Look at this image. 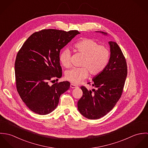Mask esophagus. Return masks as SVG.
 Returning <instances> with one entry per match:
<instances>
[{
    "label": "esophagus",
    "instance_id": "1",
    "mask_svg": "<svg viewBox=\"0 0 148 148\" xmlns=\"http://www.w3.org/2000/svg\"><path fill=\"white\" fill-rule=\"evenodd\" d=\"M70 86H71V88H77V85H76L73 84H71L70 85Z\"/></svg>",
    "mask_w": 148,
    "mask_h": 148
}]
</instances>
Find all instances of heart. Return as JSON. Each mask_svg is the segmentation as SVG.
Listing matches in <instances>:
<instances>
[{
	"label": "heart",
	"instance_id": "1",
	"mask_svg": "<svg viewBox=\"0 0 148 148\" xmlns=\"http://www.w3.org/2000/svg\"><path fill=\"white\" fill-rule=\"evenodd\" d=\"M76 51L83 55L84 58L81 68H73L65 73V78L71 83L77 84L85 79L89 75H97L106 68L109 59V50L105 46L99 45L92 39H83L74 45ZM60 60L64 67L71 65V51L64 48L60 55Z\"/></svg>",
	"mask_w": 148,
	"mask_h": 148
}]
</instances>
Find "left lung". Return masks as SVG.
I'll return each mask as SVG.
<instances>
[{
	"instance_id": "left-lung-1",
	"label": "left lung",
	"mask_w": 148,
	"mask_h": 148,
	"mask_svg": "<svg viewBox=\"0 0 148 148\" xmlns=\"http://www.w3.org/2000/svg\"><path fill=\"white\" fill-rule=\"evenodd\" d=\"M97 32L107 35L102 31ZM108 43L110 58L104 70L92 79V86L95 88L88 90L84 86L80 87L83 94L77 108L88 119H99L114 108L121 97L127 78V62L120 48L116 42Z\"/></svg>"
}]
</instances>
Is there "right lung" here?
<instances>
[{
    "mask_svg": "<svg viewBox=\"0 0 148 148\" xmlns=\"http://www.w3.org/2000/svg\"><path fill=\"white\" fill-rule=\"evenodd\" d=\"M77 30L66 32L43 29L32 34L18 52L15 63V79L21 100L32 112L45 115L53 111L60 96L70 87L68 82H48L60 78V50L77 34Z\"/></svg>",
    "mask_w": 148,
    "mask_h": 148,
    "instance_id": "obj_1",
    "label": "right lung"
}]
</instances>
